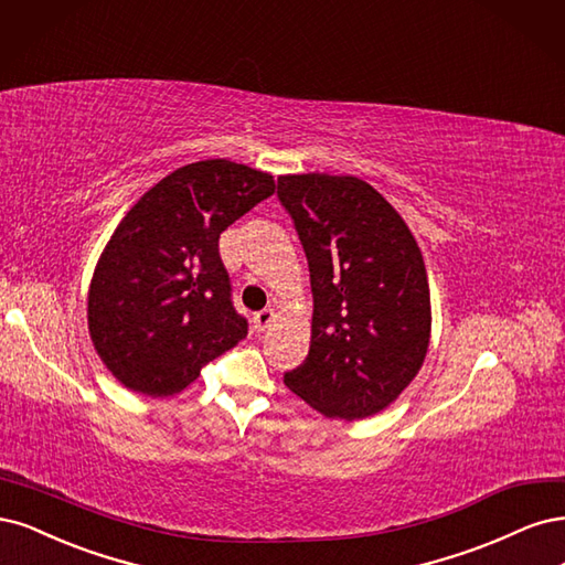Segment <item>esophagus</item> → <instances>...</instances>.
Returning <instances> with one entry per match:
<instances>
[{
  "mask_svg": "<svg viewBox=\"0 0 565 565\" xmlns=\"http://www.w3.org/2000/svg\"><path fill=\"white\" fill-rule=\"evenodd\" d=\"M275 309H271V307H267V309H263V312H258L256 317H253V323H256V329L258 331H265L267 329V326L271 323V321H275Z\"/></svg>",
  "mask_w": 565,
  "mask_h": 565,
  "instance_id": "esophagus-1",
  "label": "esophagus"
}]
</instances>
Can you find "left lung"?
I'll use <instances>...</instances> for the list:
<instances>
[{"instance_id": "1", "label": "left lung", "mask_w": 565, "mask_h": 565, "mask_svg": "<svg viewBox=\"0 0 565 565\" xmlns=\"http://www.w3.org/2000/svg\"><path fill=\"white\" fill-rule=\"evenodd\" d=\"M309 265V354L286 387L326 417L387 408L420 371L431 329L423 253L404 217L354 175H279Z\"/></svg>"}]
</instances>
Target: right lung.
<instances>
[{
	"label": "right lung",
	"instance_id": "obj_1",
	"mask_svg": "<svg viewBox=\"0 0 565 565\" xmlns=\"http://www.w3.org/2000/svg\"><path fill=\"white\" fill-rule=\"evenodd\" d=\"M271 194L269 173L206 159L159 180L124 215L88 288L90 340L124 387L183 392L246 338L217 239Z\"/></svg>",
	"mask_w": 565,
	"mask_h": 565
}]
</instances>
